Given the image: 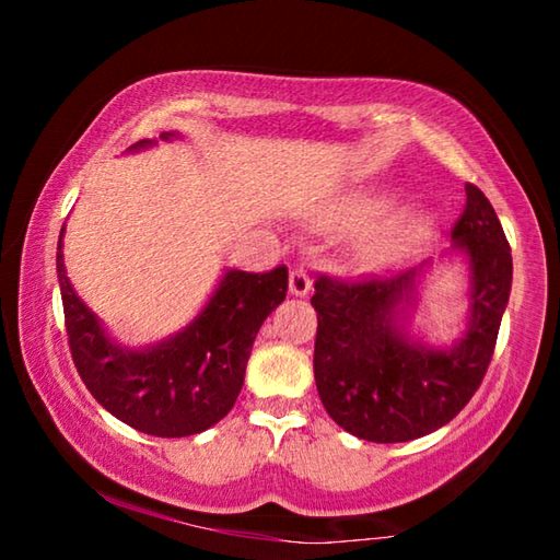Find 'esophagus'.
<instances>
[{"label": "esophagus", "mask_w": 560, "mask_h": 560, "mask_svg": "<svg viewBox=\"0 0 560 560\" xmlns=\"http://www.w3.org/2000/svg\"><path fill=\"white\" fill-rule=\"evenodd\" d=\"M311 277L306 273V269H291V277H289V291L293 293V296H308L311 293Z\"/></svg>", "instance_id": "1"}]
</instances>
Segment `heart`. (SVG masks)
I'll return each mask as SVG.
<instances>
[{
  "label": "heart",
  "mask_w": 560,
  "mask_h": 560,
  "mask_svg": "<svg viewBox=\"0 0 560 560\" xmlns=\"http://www.w3.org/2000/svg\"><path fill=\"white\" fill-rule=\"evenodd\" d=\"M397 197L390 192H350L338 205V222L348 230H368L390 214ZM432 232V217L424 210H402L390 220L368 232L360 242V254L365 259H393L422 242Z\"/></svg>",
  "instance_id": "obj_1"
}]
</instances>
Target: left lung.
Masks as SVG:
<instances>
[{
	"instance_id": "left-lung-1",
	"label": "left lung",
	"mask_w": 560,
	"mask_h": 560,
	"mask_svg": "<svg viewBox=\"0 0 560 560\" xmlns=\"http://www.w3.org/2000/svg\"><path fill=\"white\" fill-rule=\"evenodd\" d=\"M467 207L440 261L467 271V316L450 343L417 334L412 318L438 261L393 279L316 281L314 375L326 412L353 438L410 442L457 417L494 355L511 293V249L494 207L467 185Z\"/></svg>"
}]
</instances>
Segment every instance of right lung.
<instances>
[{"label": "right lung", "instance_id": "right-lung-1", "mask_svg": "<svg viewBox=\"0 0 560 560\" xmlns=\"http://www.w3.org/2000/svg\"><path fill=\"white\" fill-rule=\"evenodd\" d=\"M183 132H160L173 143ZM158 145L138 140L126 153ZM63 232L56 246L66 330L71 355L91 395L138 432L187 438L210 430L232 410L244 385L254 338L267 316L287 299L289 271L224 269L205 306L177 334L148 346H126L75 293L63 264Z\"/></svg>", "mask_w": 560, "mask_h": 560}]
</instances>
